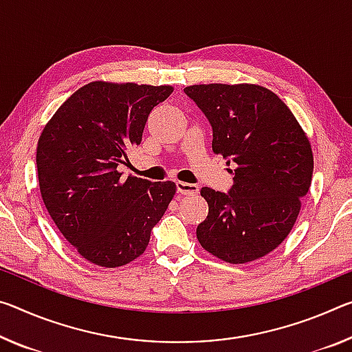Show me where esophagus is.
Segmentation results:
<instances>
[{
    "label": "esophagus",
    "instance_id": "1",
    "mask_svg": "<svg viewBox=\"0 0 352 352\" xmlns=\"http://www.w3.org/2000/svg\"><path fill=\"white\" fill-rule=\"evenodd\" d=\"M175 186H177V191L183 194V196H194V194H197L199 191L197 185H192V183H186V182H177Z\"/></svg>",
    "mask_w": 352,
    "mask_h": 352
}]
</instances>
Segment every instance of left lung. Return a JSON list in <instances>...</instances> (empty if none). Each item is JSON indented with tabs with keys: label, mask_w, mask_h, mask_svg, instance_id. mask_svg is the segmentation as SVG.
I'll list each match as a JSON object with an SVG mask.
<instances>
[{
	"label": "left lung",
	"mask_w": 352,
	"mask_h": 352,
	"mask_svg": "<svg viewBox=\"0 0 352 352\" xmlns=\"http://www.w3.org/2000/svg\"><path fill=\"white\" fill-rule=\"evenodd\" d=\"M213 128L214 153L233 174L228 192L200 189L208 216L197 239L227 263H248L274 250L292 232L309 192L314 153L288 106L256 85L185 87Z\"/></svg>",
	"instance_id": "left-lung-1"
}]
</instances>
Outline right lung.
<instances>
[{
    "instance_id": "right-lung-1",
    "label": "right lung",
    "mask_w": 352,
    "mask_h": 352,
    "mask_svg": "<svg viewBox=\"0 0 352 352\" xmlns=\"http://www.w3.org/2000/svg\"><path fill=\"white\" fill-rule=\"evenodd\" d=\"M170 86L94 81L60 104L37 144L38 186L56 227L82 258L117 267L144 254L174 182L122 178L148 114Z\"/></svg>"
}]
</instances>
